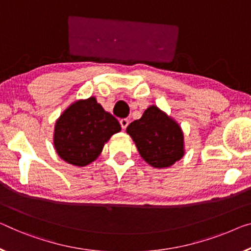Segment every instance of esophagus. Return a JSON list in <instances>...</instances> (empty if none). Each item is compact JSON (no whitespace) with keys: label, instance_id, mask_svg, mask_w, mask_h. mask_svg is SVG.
I'll use <instances>...</instances> for the list:
<instances>
[{"label":"esophagus","instance_id":"obj_1","mask_svg":"<svg viewBox=\"0 0 251 251\" xmlns=\"http://www.w3.org/2000/svg\"><path fill=\"white\" fill-rule=\"evenodd\" d=\"M120 125H121V128L123 129V130H126V126H129V119H121L120 120Z\"/></svg>","mask_w":251,"mask_h":251}]
</instances>
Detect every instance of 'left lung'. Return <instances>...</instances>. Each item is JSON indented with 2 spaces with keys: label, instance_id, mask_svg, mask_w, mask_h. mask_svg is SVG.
Here are the masks:
<instances>
[{
  "label": "left lung",
  "instance_id": "left-lung-1",
  "mask_svg": "<svg viewBox=\"0 0 251 251\" xmlns=\"http://www.w3.org/2000/svg\"><path fill=\"white\" fill-rule=\"evenodd\" d=\"M140 156L152 167H169L184 155L179 126L152 105L126 128Z\"/></svg>",
  "mask_w": 251,
  "mask_h": 251
}]
</instances>
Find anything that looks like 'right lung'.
Returning <instances> with one entry per match:
<instances>
[{
	"label": "right lung",
	"mask_w": 251,
	"mask_h": 251,
	"mask_svg": "<svg viewBox=\"0 0 251 251\" xmlns=\"http://www.w3.org/2000/svg\"><path fill=\"white\" fill-rule=\"evenodd\" d=\"M121 126L112 114L105 112L95 98L72 104L56 122V151L61 159L75 166H86L101 153L111 136Z\"/></svg>",
	"instance_id": "right-lung-1"
}]
</instances>
